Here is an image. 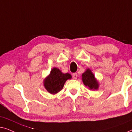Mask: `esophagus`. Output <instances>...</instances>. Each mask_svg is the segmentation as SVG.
<instances>
[{"label":"esophagus","mask_w":132,"mask_h":132,"mask_svg":"<svg viewBox=\"0 0 132 132\" xmlns=\"http://www.w3.org/2000/svg\"><path fill=\"white\" fill-rule=\"evenodd\" d=\"M72 77L74 79H77L78 78V74L77 73H74L72 74Z\"/></svg>","instance_id":"34e87169"}]
</instances>
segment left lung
<instances>
[{
  "label": "left lung",
  "mask_w": 132,
  "mask_h": 132,
  "mask_svg": "<svg viewBox=\"0 0 132 132\" xmlns=\"http://www.w3.org/2000/svg\"><path fill=\"white\" fill-rule=\"evenodd\" d=\"M82 80L84 84L90 90H97L99 88V82L90 69H87L82 74Z\"/></svg>",
  "instance_id": "left-lung-1"
}]
</instances>
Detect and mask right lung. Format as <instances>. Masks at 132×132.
<instances>
[{
  "label": "right lung",
  "instance_id": "1",
  "mask_svg": "<svg viewBox=\"0 0 132 132\" xmlns=\"http://www.w3.org/2000/svg\"><path fill=\"white\" fill-rule=\"evenodd\" d=\"M72 78L70 74L63 73L58 68H54L44 80V85L50 93L55 94L62 90L64 83Z\"/></svg>",
  "mask_w": 132,
  "mask_h": 132
}]
</instances>
